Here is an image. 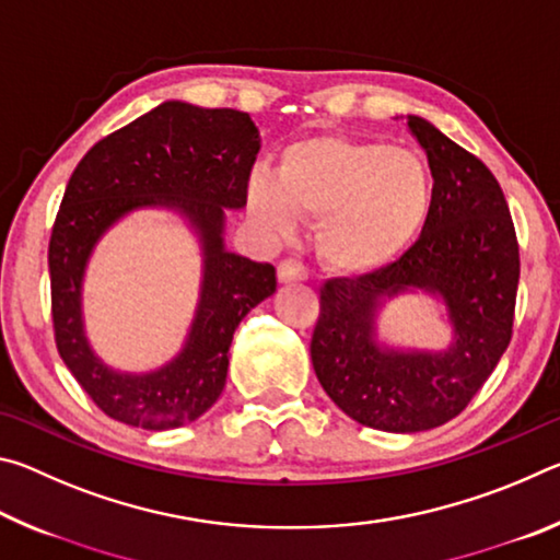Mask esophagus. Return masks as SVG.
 I'll list each match as a JSON object with an SVG mask.
<instances>
[{"mask_svg":"<svg viewBox=\"0 0 560 560\" xmlns=\"http://www.w3.org/2000/svg\"><path fill=\"white\" fill-rule=\"evenodd\" d=\"M308 279V269L303 267L296 259H283L279 264V281L281 283H291V281H306Z\"/></svg>","mask_w":560,"mask_h":560,"instance_id":"obj_1","label":"esophagus"}]
</instances>
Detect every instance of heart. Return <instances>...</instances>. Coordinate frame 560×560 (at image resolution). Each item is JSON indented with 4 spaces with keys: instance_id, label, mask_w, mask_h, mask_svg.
Listing matches in <instances>:
<instances>
[{
    "instance_id": "b5f03b06",
    "label": "heart",
    "mask_w": 560,
    "mask_h": 560,
    "mask_svg": "<svg viewBox=\"0 0 560 560\" xmlns=\"http://www.w3.org/2000/svg\"><path fill=\"white\" fill-rule=\"evenodd\" d=\"M432 195L420 155L328 132L293 140L281 150L277 175L257 170L246 185L252 217L271 234H289L296 217L318 220L320 259L348 277L400 259L430 220Z\"/></svg>"
}]
</instances>
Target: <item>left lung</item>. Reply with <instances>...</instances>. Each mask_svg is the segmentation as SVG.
<instances>
[{"mask_svg":"<svg viewBox=\"0 0 560 560\" xmlns=\"http://www.w3.org/2000/svg\"><path fill=\"white\" fill-rule=\"evenodd\" d=\"M407 128L432 170L430 220L390 267L326 281L311 338L330 400L385 432L440 428L469 405L509 346L518 289V242L497 177L430 120L407 116ZM410 290L443 299L455 336L450 349L402 351L376 340V311Z\"/></svg>","mask_w":560,"mask_h":560,"instance_id":"8db88e82","label":"left lung"}]
</instances>
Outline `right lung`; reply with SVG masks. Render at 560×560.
<instances>
[{"instance_id":"right-lung-1","label":"right lung","mask_w":560,"mask_h":560,"mask_svg":"<svg viewBox=\"0 0 560 560\" xmlns=\"http://www.w3.org/2000/svg\"><path fill=\"white\" fill-rule=\"evenodd\" d=\"M259 153L249 113L160 103L98 140L66 185L49 242L56 348L86 395L113 420L173 430L205 415L224 390L240 320L277 291V269L224 246V212L246 205ZM163 206L194 226L203 283L180 353L158 372L120 374L92 353L82 330V277L100 236L122 215Z\"/></svg>"}]
</instances>
